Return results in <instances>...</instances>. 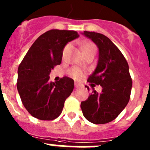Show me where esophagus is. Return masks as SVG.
<instances>
[{
  "label": "esophagus",
  "instance_id": "esophagus-1",
  "mask_svg": "<svg viewBox=\"0 0 150 150\" xmlns=\"http://www.w3.org/2000/svg\"><path fill=\"white\" fill-rule=\"evenodd\" d=\"M74 85H75V87H76V88H79V87L80 86V84H79V83H76V82H75Z\"/></svg>",
  "mask_w": 150,
  "mask_h": 150
}]
</instances>
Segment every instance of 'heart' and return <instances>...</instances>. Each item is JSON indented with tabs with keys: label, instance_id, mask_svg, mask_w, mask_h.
Masks as SVG:
<instances>
[{
	"label": "heart",
	"instance_id": "b5f03b06",
	"mask_svg": "<svg viewBox=\"0 0 150 150\" xmlns=\"http://www.w3.org/2000/svg\"><path fill=\"white\" fill-rule=\"evenodd\" d=\"M70 48V45H67V46L64 47L63 51V53H66L67 52V50H69ZM82 48H83V53H85V52H95L96 51V46L93 43H91V42H85L83 44V46H82ZM70 74H71V76L73 77L76 78V79H79L83 75V72L80 69L76 68V67H74L70 71Z\"/></svg>",
	"mask_w": 150,
	"mask_h": 150
}]
</instances>
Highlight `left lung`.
Returning <instances> with one entry per match:
<instances>
[{
    "instance_id": "obj_1",
    "label": "left lung",
    "mask_w": 150,
    "mask_h": 150,
    "mask_svg": "<svg viewBox=\"0 0 150 150\" xmlns=\"http://www.w3.org/2000/svg\"><path fill=\"white\" fill-rule=\"evenodd\" d=\"M98 46V61L89 76L92 86L100 85L98 94L93 88L88 99L81 102L84 117L94 124H105L115 120L126 107L130 99L132 80L128 62L120 50L105 35L94 31L82 33ZM89 91L88 86H86Z\"/></svg>"
}]
</instances>
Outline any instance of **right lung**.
<instances>
[{"instance_id": "add662e5", "label": "right lung", "mask_w": 150, "mask_h": 150, "mask_svg": "<svg viewBox=\"0 0 150 150\" xmlns=\"http://www.w3.org/2000/svg\"><path fill=\"white\" fill-rule=\"evenodd\" d=\"M79 36L74 30H48L34 41L18 66V92L28 112L38 120L59 117L74 90V79L64 76L53 83L50 74L62 62L64 46Z\"/></svg>"}]
</instances>
